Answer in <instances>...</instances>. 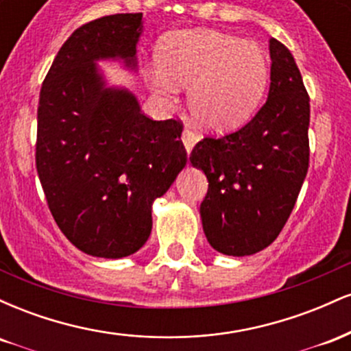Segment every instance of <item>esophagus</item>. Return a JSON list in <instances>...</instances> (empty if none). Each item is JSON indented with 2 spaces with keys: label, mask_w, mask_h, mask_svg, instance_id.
Wrapping results in <instances>:
<instances>
[{
  "label": "esophagus",
  "mask_w": 351,
  "mask_h": 351,
  "mask_svg": "<svg viewBox=\"0 0 351 351\" xmlns=\"http://www.w3.org/2000/svg\"><path fill=\"white\" fill-rule=\"evenodd\" d=\"M181 140H183V145H184V150L188 153L193 150V147H195L196 143H198L199 136L195 134V132H191L189 128H184L183 130V135H181Z\"/></svg>",
  "instance_id": "obj_1"
}]
</instances>
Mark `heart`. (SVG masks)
I'll return each mask as SVG.
<instances>
[{
	"label": "heart",
	"mask_w": 351,
	"mask_h": 351,
	"mask_svg": "<svg viewBox=\"0 0 351 351\" xmlns=\"http://www.w3.org/2000/svg\"><path fill=\"white\" fill-rule=\"evenodd\" d=\"M156 64L147 71L152 88L173 95L188 87V106L201 127L226 132L254 114L269 82V62L257 44L219 31L165 36Z\"/></svg>",
	"instance_id": "heart-1"
}]
</instances>
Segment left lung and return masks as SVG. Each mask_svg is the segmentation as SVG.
I'll return each instance as SVG.
<instances>
[{
  "label": "left lung",
  "mask_w": 351,
  "mask_h": 351,
  "mask_svg": "<svg viewBox=\"0 0 351 351\" xmlns=\"http://www.w3.org/2000/svg\"><path fill=\"white\" fill-rule=\"evenodd\" d=\"M267 102L234 134L204 138L189 162L208 178L199 208L208 243L226 256H251L276 241L308 170L310 104L291 51L271 39Z\"/></svg>",
  "instance_id": "left-lung-1"
}]
</instances>
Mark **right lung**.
Listing matches in <instances>:
<instances>
[{"instance_id": "right-lung-1", "label": "right lung", "mask_w": 351, "mask_h": 351, "mask_svg": "<svg viewBox=\"0 0 351 351\" xmlns=\"http://www.w3.org/2000/svg\"><path fill=\"white\" fill-rule=\"evenodd\" d=\"M142 13L95 19L62 44L43 82L36 168L47 204L79 251L120 259L152 232L153 201L186 165L183 125L152 120L99 62L136 72Z\"/></svg>"}]
</instances>
